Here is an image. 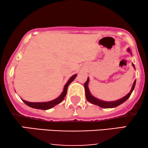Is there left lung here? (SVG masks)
Listing matches in <instances>:
<instances>
[{
  "label": "left lung",
  "instance_id": "obj_1",
  "mask_svg": "<svg viewBox=\"0 0 148 148\" xmlns=\"http://www.w3.org/2000/svg\"><path fill=\"white\" fill-rule=\"evenodd\" d=\"M127 51L129 52H131V50L128 48L127 49ZM132 65L133 67L135 68V65L134 64L132 63ZM89 81H90V79L88 77V80L86 81V82L84 84V88H85V91H86V99L88 102H90V103H92L93 104L97 105V106L101 107V108H115V107L119 106L121 104H123V102H125L127 99H128L129 97H130L131 93L133 92V90H134L135 86V84H136V80H135V82H133V86L131 88V90L130 91V92L129 94H127L126 96L123 97V98L119 99L118 100L116 101H112V102H106V101H103L101 100H99V99L95 98L94 96H93L92 94H91L90 92V90H89L88 88V83Z\"/></svg>",
  "mask_w": 148,
  "mask_h": 148
}]
</instances>
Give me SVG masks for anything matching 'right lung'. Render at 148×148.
Returning <instances> with one entry per match:
<instances>
[{"label": "right lung", "instance_id": "right-lung-1", "mask_svg": "<svg viewBox=\"0 0 148 148\" xmlns=\"http://www.w3.org/2000/svg\"><path fill=\"white\" fill-rule=\"evenodd\" d=\"M76 76H77V74H75L69 79L68 80L67 83L64 85L63 91H62V94H60L57 98L54 99L53 100L49 101V102H30L24 100H23V102L25 103L26 105H27L28 106L32 107V108H33L40 109V110H48V109L52 108V107H54V106H56V105L58 104L59 103L61 102L62 101L64 100V97H65L66 94V92H67V88H68L69 85L75 79Z\"/></svg>", "mask_w": 148, "mask_h": 148}]
</instances>
